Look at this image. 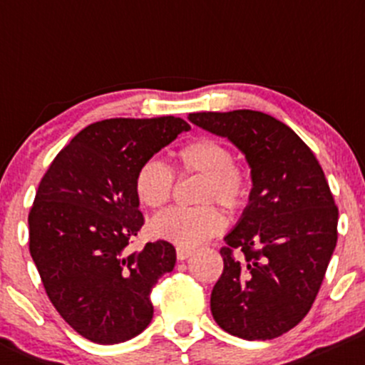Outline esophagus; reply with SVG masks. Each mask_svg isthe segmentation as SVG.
<instances>
[{"label": "esophagus", "mask_w": 365, "mask_h": 365, "mask_svg": "<svg viewBox=\"0 0 365 365\" xmlns=\"http://www.w3.org/2000/svg\"><path fill=\"white\" fill-rule=\"evenodd\" d=\"M175 252H178V259L179 260H187L191 255H193V250H191V248L178 247V248H175Z\"/></svg>", "instance_id": "1"}]
</instances>
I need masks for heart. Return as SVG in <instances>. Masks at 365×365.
<instances>
[{
  "label": "heart",
  "mask_w": 365,
  "mask_h": 365,
  "mask_svg": "<svg viewBox=\"0 0 365 365\" xmlns=\"http://www.w3.org/2000/svg\"><path fill=\"white\" fill-rule=\"evenodd\" d=\"M178 165L184 174L203 178L198 203L215 202L229 212L245 207L250 196V179L235 163V155L214 138H196L178 151ZM174 174L160 160L143 162L134 178V191L145 207L158 210L170 200ZM224 229V217L212 205L200 208H170L151 222V231L160 240L178 247L193 248Z\"/></svg>",
  "instance_id": "b5f03b06"
}]
</instances>
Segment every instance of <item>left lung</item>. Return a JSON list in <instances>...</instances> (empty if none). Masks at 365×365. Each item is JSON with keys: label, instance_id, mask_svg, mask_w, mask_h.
I'll return each mask as SVG.
<instances>
[{"label": "left lung", "instance_id": "obj_1", "mask_svg": "<svg viewBox=\"0 0 365 365\" xmlns=\"http://www.w3.org/2000/svg\"><path fill=\"white\" fill-rule=\"evenodd\" d=\"M187 120L231 141L252 178L248 205L224 236L212 315L248 341L281 336L309 314L336 247L338 207L324 172L298 134L267 113L200 112Z\"/></svg>", "mask_w": 365, "mask_h": 365}]
</instances>
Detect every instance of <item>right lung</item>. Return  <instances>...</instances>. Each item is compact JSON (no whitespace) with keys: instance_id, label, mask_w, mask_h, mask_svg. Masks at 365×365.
Instances as JSON below:
<instances>
[{"instance_id":"right-lung-1","label":"right lung","mask_w":365,"mask_h":365,"mask_svg":"<svg viewBox=\"0 0 365 365\" xmlns=\"http://www.w3.org/2000/svg\"><path fill=\"white\" fill-rule=\"evenodd\" d=\"M190 129L178 117L94 122L41 179L29 250L51 304L89 341H128L151 322V288L174 269L175 248L160 240L125 252L145 222L134 178L143 162Z\"/></svg>"}]
</instances>
